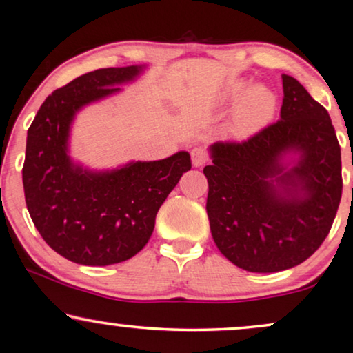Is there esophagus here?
Masks as SVG:
<instances>
[{
	"instance_id": "esophagus-1",
	"label": "esophagus",
	"mask_w": 353,
	"mask_h": 353,
	"mask_svg": "<svg viewBox=\"0 0 353 353\" xmlns=\"http://www.w3.org/2000/svg\"><path fill=\"white\" fill-rule=\"evenodd\" d=\"M208 161V153H206V150L205 148H201V147H195L192 150V163H193V166H203L205 165V163Z\"/></svg>"
}]
</instances>
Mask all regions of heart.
<instances>
[{"instance_id":"heart-1","label":"heart","mask_w":353,"mask_h":353,"mask_svg":"<svg viewBox=\"0 0 353 353\" xmlns=\"http://www.w3.org/2000/svg\"><path fill=\"white\" fill-rule=\"evenodd\" d=\"M245 91V83H235L230 88L232 96ZM275 112V96L265 86H254L238 102L233 113L232 129L238 136H250L265 126Z\"/></svg>"}]
</instances>
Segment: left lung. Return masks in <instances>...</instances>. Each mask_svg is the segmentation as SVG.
<instances>
[{
  "label": "left lung",
  "instance_id": "1",
  "mask_svg": "<svg viewBox=\"0 0 353 353\" xmlns=\"http://www.w3.org/2000/svg\"><path fill=\"white\" fill-rule=\"evenodd\" d=\"M283 96L280 120L241 142H216L203 170L214 243L232 264L256 274L309 259L342 196L341 147L326 108L288 75ZM288 151L300 153L290 170L281 163Z\"/></svg>",
  "mask_w": 353,
  "mask_h": 353
}]
</instances>
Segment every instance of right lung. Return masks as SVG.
I'll return each mask as SVG.
<instances>
[{"mask_svg": "<svg viewBox=\"0 0 353 353\" xmlns=\"http://www.w3.org/2000/svg\"><path fill=\"white\" fill-rule=\"evenodd\" d=\"M142 67L99 68L46 97L27 132L22 168L27 210L43 240L65 259L112 265L131 259L155 227L157 212L183 172L190 155L129 163L112 172H89L67 155L75 113L89 102L120 91Z\"/></svg>", "mask_w": 353, "mask_h": 353, "instance_id": "add662e5", "label": "right lung"}]
</instances>
